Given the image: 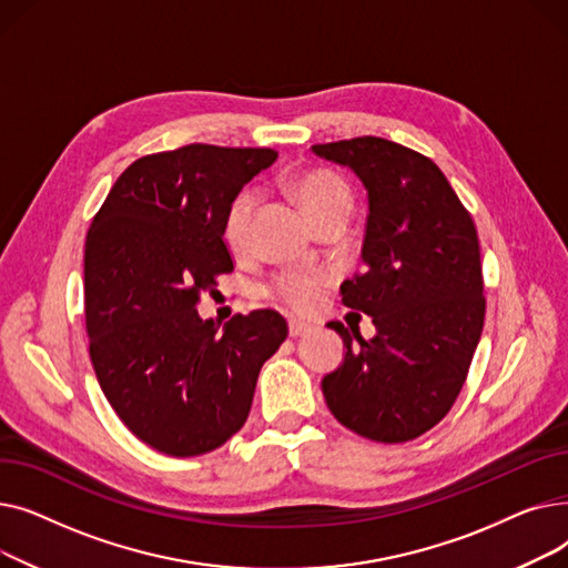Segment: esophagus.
<instances>
[{
  "instance_id": "obj_1",
  "label": "esophagus",
  "mask_w": 568,
  "mask_h": 568,
  "mask_svg": "<svg viewBox=\"0 0 568 568\" xmlns=\"http://www.w3.org/2000/svg\"><path fill=\"white\" fill-rule=\"evenodd\" d=\"M311 332V324L308 322H302V320H290V336L296 338V336H306Z\"/></svg>"
}]
</instances>
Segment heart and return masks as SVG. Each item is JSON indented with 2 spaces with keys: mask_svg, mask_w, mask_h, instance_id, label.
Here are the masks:
<instances>
[{
  "mask_svg": "<svg viewBox=\"0 0 568 568\" xmlns=\"http://www.w3.org/2000/svg\"><path fill=\"white\" fill-rule=\"evenodd\" d=\"M287 193L313 223L336 212H349V193L345 184L326 170H304L294 174L287 182ZM251 214L253 193L242 191L230 202L223 219V239L230 248L236 251L246 244ZM320 287L322 278L304 272H287L274 281V294L296 311L313 308L320 296Z\"/></svg>",
  "mask_w": 568,
  "mask_h": 568,
  "instance_id": "b5f03b06",
  "label": "heart"
}]
</instances>
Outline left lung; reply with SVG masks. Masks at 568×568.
<instances>
[{
    "label": "left lung",
    "instance_id": "obj_1",
    "mask_svg": "<svg viewBox=\"0 0 568 568\" xmlns=\"http://www.w3.org/2000/svg\"><path fill=\"white\" fill-rule=\"evenodd\" d=\"M368 191L362 260L343 304L373 317L366 341L343 336L345 359L322 379L336 419L373 442H409L456 403L484 332V274L474 221L442 170L398 142L364 135L313 144Z\"/></svg>",
    "mask_w": 568,
    "mask_h": 568
}]
</instances>
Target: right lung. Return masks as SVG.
Instances as JSON below:
<instances>
[{
	"mask_svg": "<svg viewBox=\"0 0 568 568\" xmlns=\"http://www.w3.org/2000/svg\"><path fill=\"white\" fill-rule=\"evenodd\" d=\"M274 149L186 144L131 163L84 242V324L101 389L152 449H219L248 419L262 364L287 336L276 311L234 315L223 334L195 311L232 272L230 202Z\"/></svg>",
	"mask_w": 568,
	"mask_h": 568,
	"instance_id": "add662e5",
	"label": "right lung"
}]
</instances>
